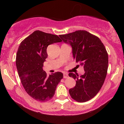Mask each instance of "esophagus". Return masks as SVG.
I'll return each instance as SVG.
<instances>
[{"label":"esophagus","mask_w":124,"mask_h":124,"mask_svg":"<svg viewBox=\"0 0 124 124\" xmlns=\"http://www.w3.org/2000/svg\"><path fill=\"white\" fill-rule=\"evenodd\" d=\"M63 77H64V78H67L68 77V74L67 73H64Z\"/></svg>","instance_id":"1"}]
</instances>
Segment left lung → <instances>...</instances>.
<instances>
[{"label": "left lung", "mask_w": 124, "mask_h": 124, "mask_svg": "<svg viewBox=\"0 0 124 124\" xmlns=\"http://www.w3.org/2000/svg\"><path fill=\"white\" fill-rule=\"evenodd\" d=\"M59 37L72 47L74 59L84 67L85 70L81 76L69 73V77L76 81V86L69 89V94L77 101L85 102L94 98L104 84L108 69L107 52L98 37L85 30H77Z\"/></svg>", "instance_id": "left-lung-1"}]
</instances>
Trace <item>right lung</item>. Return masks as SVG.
I'll use <instances>...</instances> for the list:
<instances>
[{"label": "right lung", "instance_id": "1", "mask_svg": "<svg viewBox=\"0 0 124 124\" xmlns=\"http://www.w3.org/2000/svg\"><path fill=\"white\" fill-rule=\"evenodd\" d=\"M62 41L56 35L36 30L18 47L16 60L18 76L26 92L37 101L45 102L52 99L63 78V74L59 72L48 77L43 69L48 46Z\"/></svg>", "mask_w": 124, "mask_h": 124}]
</instances>
